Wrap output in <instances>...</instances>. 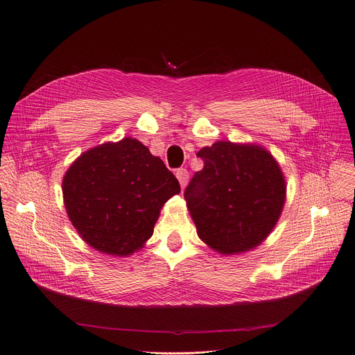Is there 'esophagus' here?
Masks as SVG:
<instances>
[{"label":"esophagus","mask_w":355,"mask_h":355,"mask_svg":"<svg viewBox=\"0 0 355 355\" xmlns=\"http://www.w3.org/2000/svg\"><path fill=\"white\" fill-rule=\"evenodd\" d=\"M175 177H177V178H178V181H180V186H181V189H184V187L187 186V182H189V173H187V169H184V168L177 169Z\"/></svg>","instance_id":"34e87169"}]
</instances>
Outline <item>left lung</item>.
<instances>
[{
  "label": "left lung",
  "mask_w": 355,
  "mask_h": 355,
  "mask_svg": "<svg viewBox=\"0 0 355 355\" xmlns=\"http://www.w3.org/2000/svg\"><path fill=\"white\" fill-rule=\"evenodd\" d=\"M205 162L184 198L197 235L223 255L250 251L279 222L286 180L274 157L258 145L219 141L197 152Z\"/></svg>",
  "instance_id": "8db88e82"
}]
</instances>
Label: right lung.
<instances>
[{
  "label": "right lung",
  "mask_w": 355,
  "mask_h": 355,
  "mask_svg": "<svg viewBox=\"0 0 355 355\" xmlns=\"http://www.w3.org/2000/svg\"><path fill=\"white\" fill-rule=\"evenodd\" d=\"M180 190L162 159L132 137L84 152L62 181L76 232L94 250L116 257L142 248L162 206Z\"/></svg>",
  "instance_id": "1"
}]
</instances>
